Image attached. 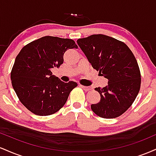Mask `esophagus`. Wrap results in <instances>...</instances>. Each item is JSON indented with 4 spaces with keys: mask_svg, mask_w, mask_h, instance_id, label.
Wrapping results in <instances>:
<instances>
[{
    "mask_svg": "<svg viewBox=\"0 0 156 156\" xmlns=\"http://www.w3.org/2000/svg\"><path fill=\"white\" fill-rule=\"evenodd\" d=\"M80 87H81V88L83 89V90H85V91H89V90H91V87H86V86L80 85Z\"/></svg>",
    "mask_w": 156,
    "mask_h": 156,
    "instance_id": "1",
    "label": "esophagus"
}]
</instances>
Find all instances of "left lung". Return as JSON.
<instances>
[{"label":"left lung","instance_id":"obj_1","mask_svg":"<svg viewBox=\"0 0 156 156\" xmlns=\"http://www.w3.org/2000/svg\"><path fill=\"white\" fill-rule=\"evenodd\" d=\"M92 64L108 79V86L95 88L101 101L91 105L102 118L119 117L135 101L141 86V73L135 56L124 42L103 34H93L77 40Z\"/></svg>","mask_w":156,"mask_h":156}]
</instances>
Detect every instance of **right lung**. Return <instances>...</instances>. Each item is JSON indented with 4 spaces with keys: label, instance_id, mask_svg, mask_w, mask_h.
<instances>
[{
    "label": "right lung",
    "instance_id": "right-lung-1",
    "mask_svg": "<svg viewBox=\"0 0 156 156\" xmlns=\"http://www.w3.org/2000/svg\"><path fill=\"white\" fill-rule=\"evenodd\" d=\"M71 39L41 37L22 48L11 72L14 90L27 109L39 116L55 114L65 104L76 82L64 83L51 69L64 62L67 50L77 48Z\"/></svg>",
    "mask_w": 156,
    "mask_h": 156
}]
</instances>
